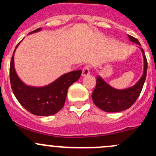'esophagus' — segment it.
<instances>
[{"label":"esophagus","instance_id":"obj_1","mask_svg":"<svg viewBox=\"0 0 156 156\" xmlns=\"http://www.w3.org/2000/svg\"><path fill=\"white\" fill-rule=\"evenodd\" d=\"M90 74V67L89 66H84V68L82 69V74H81V75H82L83 77L84 76H87Z\"/></svg>","mask_w":156,"mask_h":156}]
</instances>
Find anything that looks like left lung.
<instances>
[{
  "label": "left lung",
  "mask_w": 156,
  "mask_h": 156,
  "mask_svg": "<svg viewBox=\"0 0 156 156\" xmlns=\"http://www.w3.org/2000/svg\"><path fill=\"white\" fill-rule=\"evenodd\" d=\"M128 37L130 41L140 46L137 39L129 34ZM140 50L144 60V73L133 86L127 89L118 90L108 85L100 76L97 77V84L92 94V100L97 107L106 112H118L127 109L135 103L144 87L147 72V60L145 53L142 48Z\"/></svg>",
  "instance_id": "left-lung-1"
}]
</instances>
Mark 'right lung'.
Returning a JSON list of instances; mask_svg holds the SVG:
<instances>
[{"mask_svg":"<svg viewBox=\"0 0 156 156\" xmlns=\"http://www.w3.org/2000/svg\"><path fill=\"white\" fill-rule=\"evenodd\" d=\"M41 30V28H39L29 34ZM20 43L16 47L10 61V79L12 92L19 103L31 114L39 116L53 115L63 107L69 87L79 79L81 70L64 74L44 87L26 85L19 78L14 67V53Z\"/></svg>","mask_w":156,"mask_h":156,"instance_id":"right-lung-1","label":"right lung"}]
</instances>
